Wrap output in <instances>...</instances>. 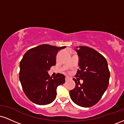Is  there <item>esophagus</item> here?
I'll return each instance as SVG.
<instances>
[{
  "label": "esophagus",
  "instance_id": "34e87169",
  "mask_svg": "<svg viewBox=\"0 0 124 124\" xmlns=\"http://www.w3.org/2000/svg\"><path fill=\"white\" fill-rule=\"evenodd\" d=\"M69 77L66 76V78H65V80H66V81H68V80H69Z\"/></svg>",
  "mask_w": 124,
  "mask_h": 124
}]
</instances>
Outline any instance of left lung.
Masks as SVG:
<instances>
[{
    "label": "left lung",
    "instance_id": "8db88e82",
    "mask_svg": "<svg viewBox=\"0 0 124 124\" xmlns=\"http://www.w3.org/2000/svg\"><path fill=\"white\" fill-rule=\"evenodd\" d=\"M80 69L75 76V89L69 92L72 100L82 107L93 106L101 99L109 84L110 73L106 59L97 51L86 46L76 47Z\"/></svg>",
    "mask_w": 124,
    "mask_h": 124
}]
</instances>
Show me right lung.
Returning <instances> with one entry per match:
<instances>
[{
    "label": "right lung",
    "instance_id": "add662e5",
    "mask_svg": "<svg viewBox=\"0 0 124 124\" xmlns=\"http://www.w3.org/2000/svg\"><path fill=\"white\" fill-rule=\"evenodd\" d=\"M66 46L43 44L25 52L20 63L19 79L28 99L38 105H46L56 97V88L65 82V76L61 73L50 77L48 71L56 65L58 51Z\"/></svg>",
    "mask_w": 124,
    "mask_h": 124
}]
</instances>
